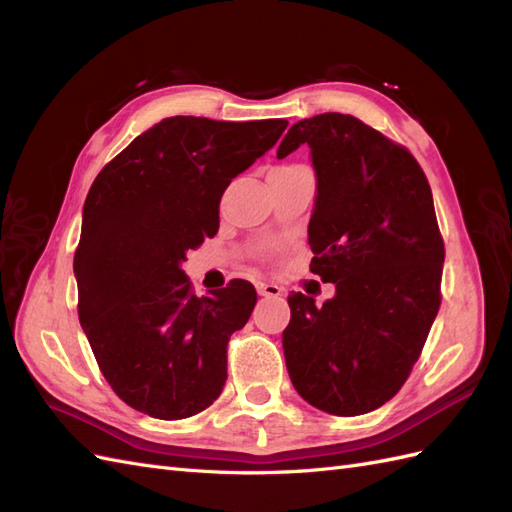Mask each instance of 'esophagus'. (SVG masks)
Segmentation results:
<instances>
[{"instance_id":"34e87169","label":"esophagus","mask_w":512,"mask_h":512,"mask_svg":"<svg viewBox=\"0 0 512 512\" xmlns=\"http://www.w3.org/2000/svg\"><path fill=\"white\" fill-rule=\"evenodd\" d=\"M256 290L258 294H262V297H282V288L273 284V282H258L256 284Z\"/></svg>"}]
</instances>
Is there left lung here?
Here are the masks:
<instances>
[{"mask_svg": "<svg viewBox=\"0 0 512 512\" xmlns=\"http://www.w3.org/2000/svg\"><path fill=\"white\" fill-rule=\"evenodd\" d=\"M301 145L316 173L312 273L335 297L290 294L286 367L307 404L356 416L386 404L418 361L440 307L444 243L408 149L342 113L294 123L277 158Z\"/></svg>", "mask_w": 512, "mask_h": 512, "instance_id": "left-lung-1", "label": "left lung"}]
</instances>
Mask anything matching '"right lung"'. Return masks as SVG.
<instances>
[{"mask_svg":"<svg viewBox=\"0 0 512 512\" xmlns=\"http://www.w3.org/2000/svg\"><path fill=\"white\" fill-rule=\"evenodd\" d=\"M286 119L166 117L108 162L87 194L74 254L79 320L113 391L162 421L220 397L250 282L192 294L181 265L220 226L228 183L277 143Z\"/></svg>","mask_w":512,"mask_h":512,"instance_id":"add662e5","label":"right lung"}]
</instances>
